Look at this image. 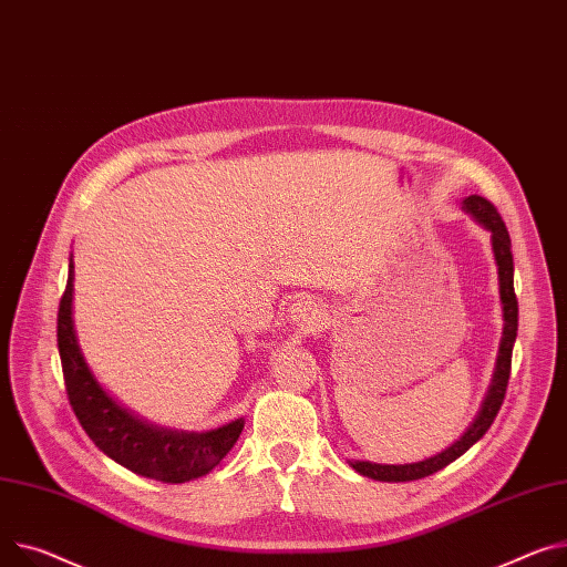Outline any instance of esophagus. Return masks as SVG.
Listing matches in <instances>:
<instances>
[{"label":"esophagus","mask_w":567,"mask_h":567,"mask_svg":"<svg viewBox=\"0 0 567 567\" xmlns=\"http://www.w3.org/2000/svg\"><path fill=\"white\" fill-rule=\"evenodd\" d=\"M289 319L300 328V330H315L323 321V312L319 308L317 300L312 298H300L289 308Z\"/></svg>","instance_id":"1"}]
</instances>
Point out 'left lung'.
Listing matches in <instances>:
<instances>
[{"mask_svg": "<svg viewBox=\"0 0 567 567\" xmlns=\"http://www.w3.org/2000/svg\"><path fill=\"white\" fill-rule=\"evenodd\" d=\"M463 212L470 214L483 230L489 233V244H493V255L497 264V274H499V300H502V317H504V332H502V342H499V353H497V364L493 381H489V388L485 392V399L478 408V414L474 422L467 426V431L440 454L420 461V463H405V465H381V463H369V461H349V465L373 481H388V483H401V481H417L424 476H431L446 467L449 463H454L461 458L465 451L476 444L485 431L493 426L497 412L504 403L508 379H511V358H513V347H515V337H517V298L513 289V252H511V237L502 216L497 214L495 205L487 203L481 196H467L463 203Z\"/></svg>", "mask_w": 567, "mask_h": 567, "instance_id": "1", "label": "left lung"}]
</instances>
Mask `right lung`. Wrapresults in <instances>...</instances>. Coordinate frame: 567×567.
<instances>
[{
	"mask_svg": "<svg viewBox=\"0 0 567 567\" xmlns=\"http://www.w3.org/2000/svg\"><path fill=\"white\" fill-rule=\"evenodd\" d=\"M74 264L70 255L68 285L59 306L56 339L70 405L82 429L104 454L145 478L186 483L209 474L239 440L246 420H233L212 431H175L141 420L121 405L93 375L72 319Z\"/></svg>",
	"mask_w": 567,
	"mask_h": 567,
	"instance_id": "1",
	"label": "right lung"
}]
</instances>
